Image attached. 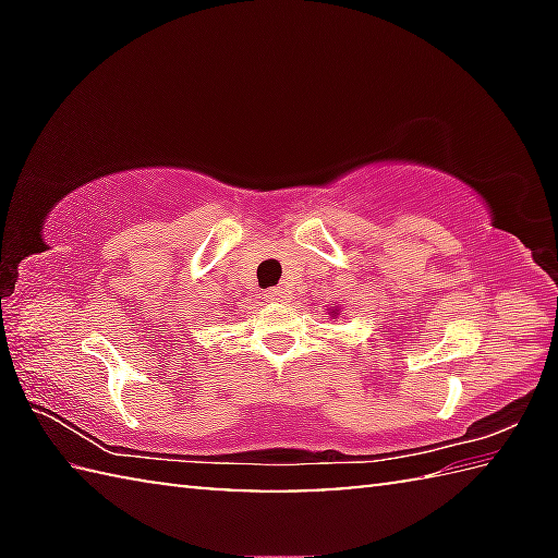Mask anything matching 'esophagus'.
<instances>
[{"label":"esophagus","mask_w":558,"mask_h":558,"mask_svg":"<svg viewBox=\"0 0 558 558\" xmlns=\"http://www.w3.org/2000/svg\"><path fill=\"white\" fill-rule=\"evenodd\" d=\"M288 298V290L286 288H268L266 290V300L268 302H282Z\"/></svg>","instance_id":"esophagus-1"}]
</instances>
